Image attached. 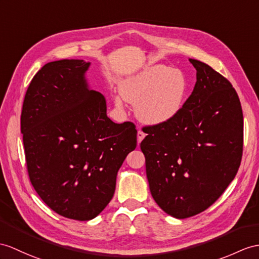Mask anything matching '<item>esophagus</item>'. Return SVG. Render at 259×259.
<instances>
[{"label":"esophagus","instance_id":"1","mask_svg":"<svg viewBox=\"0 0 259 259\" xmlns=\"http://www.w3.org/2000/svg\"><path fill=\"white\" fill-rule=\"evenodd\" d=\"M145 136H146V134H145L144 133V132L143 131H141V130H138V132H137V143L138 144H140L143 140H144V138H145Z\"/></svg>","mask_w":259,"mask_h":259}]
</instances>
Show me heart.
I'll return each mask as SVG.
<instances>
[{"instance_id": "b5f03b06", "label": "heart", "mask_w": 259, "mask_h": 259, "mask_svg": "<svg viewBox=\"0 0 259 259\" xmlns=\"http://www.w3.org/2000/svg\"><path fill=\"white\" fill-rule=\"evenodd\" d=\"M189 91L186 74L167 66L145 69L121 84V94L127 102L135 104L140 121L148 125H159L171 121L184 108ZM117 105L122 100L115 99Z\"/></svg>"}]
</instances>
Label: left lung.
<instances>
[{
	"label": "left lung",
	"instance_id": "8db88e82",
	"mask_svg": "<svg viewBox=\"0 0 259 259\" xmlns=\"http://www.w3.org/2000/svg\"><path fill=\"white\" fill-rule=\"evenodd\" d=\"M197 82L179 114L148 126L141 143L150 193L169 215L206 210L235 178L243 155L242 106L231 82L189 59Z\"/></svg>",
	"mask_w": 259,
	"mask_h": 259
}]
</instances>
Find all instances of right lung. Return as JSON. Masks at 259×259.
<instances>
[{"label": "right lung", "mask_w": 259, "mask_h": 259, "mask_svg": "<svg viewBox=\"0 0 259 259\" xmlns=\"http://www.w3.org/2000/svg\"><path fill=\"white\" fill-rule=\"evenodd\" d=\"M90 62H48L25 94L21 132L29 180L50 209L68 219L89 221L109 204L116 176L137 131L106 115L104 97L89 89Z\"/></svg>", "instance_id": "1"}]
</instances>
